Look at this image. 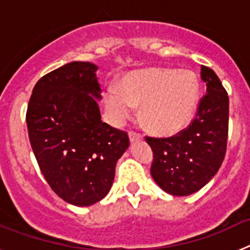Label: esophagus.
I'll return each instance as SVG.
<instances>
[{
	"label": "esophagus",
	"instance_id": "1",
	"mask_svg": "<svg viewBox=\"0 0 250 250\" xmlns=\"http://www.w3.org/2000/svg\"><path fill=\"white\" fill-rule=\"evenodd\" d=\"M129 138H130V141H138V140H141V139H143V135H141L140 132L130 131Z\"/></svg>",
	"mask_w": 250,
	"mask_h": 250
}]
</instances>
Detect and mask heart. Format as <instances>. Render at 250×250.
<instances>
[{
  "mask_svg": "<svg viewBox=\"0 0 250 250\" xmlns=\"http://www.w3.org/2000/svg\"><path fill=\"white\" fill-rule=\"evenodd\" d=\"M199 85L188 72L146 68L130 74L120 83V92L110 90L106 106L115 121L130 118L141 106L144 124L151 131L169 135L187 125L195 109Z\"/></svg>",
  "mask_w": 250,
  "mask_h": 250,
  "instance_id": "obj_1",
  "label": "heart"
}]
</instances>
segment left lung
I'll list each match as a JSON object with an SVG mask.
<instances>
[{
	"instance_id": "obj_1",
	"label": "left lung",
	"mask_w": 250,
	"mask_h": 250,
	"mask_svg": "<svg viewBox=\"0 0 250 250\" xmlns=\"http://www.w3.org/2000/svg\"><path fill=\"white\" fill-rule=\"evenodd\" d=\"M207 94L200 99L190 125L169 138L145 136L152 149L150 173L171 195H189L218 173L228 141L229 98L215 72L200 66Z\"/></svg>"
}]
</instances>
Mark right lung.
Listing matches in <instances>:
<instances>
[{"label": "right lung", "mask_w": 250, "mask_h": 250, "mask_svg": "<svg viewBox=\"0 0 250 250\" xmlns=\"http://www.w3.org/2000/svg\"><path fill=\"white\" fill-rule=\"evenodd\" d=\"M98 66L74 61L37 81L26 123L31 146L51 189L89 207L109 193L115 167L130 145L126 131L101 121Z\"/></svg>", "instance_id": "obj_1"}]
</instances>
